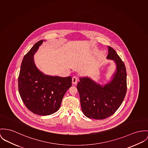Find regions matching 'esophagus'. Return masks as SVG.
Returning <instances> with one entry per match:
<instances>
[{"label":"esophagus","instance_id":"1","mask_svg":"<svg viewBox=\"0 0 148 148\" xmlns=\"http://www.w3.org/2000/svg\"><path fill=\"white\" fill-rule=\"evenodd\" d=\"M78 78L75 76H74L73 78H72V83L73 84H76L77 83V81H78Z\"/></svg>","mask_w":148,"mask_h":148}]
</instances>
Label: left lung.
Instances as JSON below:
<instances>
[{"label": "left lung", "mask_w": 148, "mask_h": 148, "mask_svg": "<svg viewBox=\"0 0 148 148\" xmlns=\"http://www.w3.org/2000/svg\"><path fill=\"white\" fill-rule=\"evenodd\" d=\"M107 59L113 60L116 69L111 80L104 85L88 77H80L77 89L82 111L87 118L103 119L120 107L127 92V73L124 62L116 51L108 46Z\"/></svg>", "instance_id": "1"}]
</instances>
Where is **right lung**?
<instances>
[{"label":"right lung","mask_w":148,"mask_h":148,"mask_svg":"<svg viewBox=\"0 0 148 148\" xmlns=\"http://www.w3.org/2000/svg\"><path fill=\"white\" fill-rule=\"evenodd\" d=\"M44 41L36 43L23 57L18 84L26 107L34 114L49 115L60 109L65 92L72 85V80L71 77L46 75L36 68L34 54Z\"/></svg>","instance_id":"obj_1"}]
</instances>
